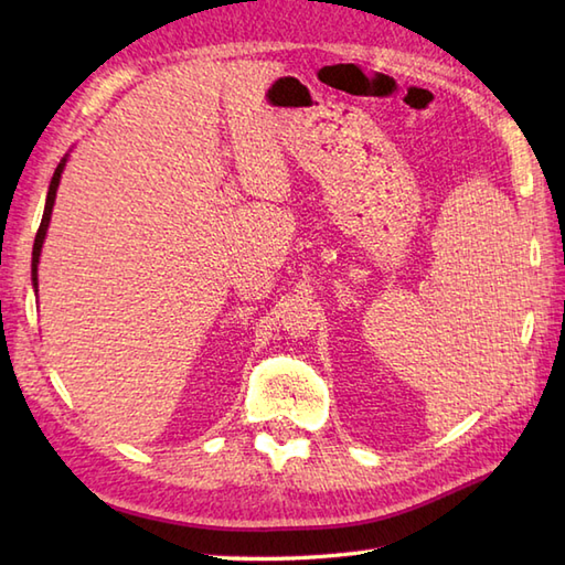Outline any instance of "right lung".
I'll return each instance as SVG.
<instances>
[{
  "label": "right lung",
  "mask_w": 565,
  "mask_h": 565,
  "mask_svg": "<svg viewBox=\"0 0 565 565\" xmlns=\"http://www.w3.org/2000/svg\"><path fill=\"white\" fill-rule=\"evenodd\" d=\"M63 167H65V158L60 160L57 170L51 179V189H47V199H45V211H43V221L39 233H35V243H33V262H31V276H33V289L39 286V257H41V247H43V239H45V231H47V223H51V213H53V203H55V191L60 184V174H63Z\"/></svg>",
  "instance_id": "1"
}]
</instances>
